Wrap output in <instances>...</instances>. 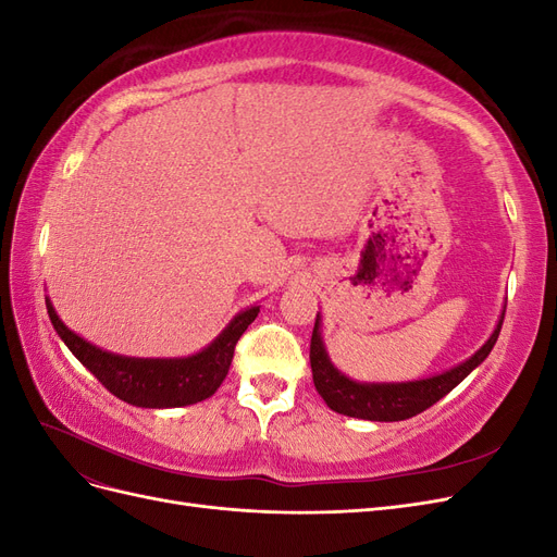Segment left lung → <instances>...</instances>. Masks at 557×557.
<instances>
[{"instance_id": "1", "label": "left lung", "mask_w": 557, "mask_h": 557, "mask_svg": "<svg viewBox=\"0 0 557 557\" xmlns=\"http://www.w3.org/2000/svg\"><path fill=\"white\" fill-rule=\"evenodd\" d=\"M504 323V311L497 320V327L487 336V342L467 358L465 362L455 364L442 374H434L418 381H397V383H367L352 381L336 369L327 356V348L320 334V313L315 315V325L311 334V372L318 395L325 399L327 407L336 413L350 418L376 420V423H395V420H407L420 411L430 409L432 404L446 397L455 385L462 383L474 369L491 356L497 342L499 330Z\"/></svg>"}]
</instances>
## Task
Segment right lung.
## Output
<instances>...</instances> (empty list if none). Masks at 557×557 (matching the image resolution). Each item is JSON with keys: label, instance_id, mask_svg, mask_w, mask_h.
<instances>
[{"label": "right lung", "instance_id": "right-lung-1", "mask_svg": "<svg viewBox=\"0 0 557 557\" xmlns=\"http://www.w3.org/2000/svg\"><path fill=\"white\" fill-rule=\"evenodd\" d=\"M48 318L60 339L76 360L102 383L111 395L132 407L174 409L188 407L211 397L225 381L234 358V346L246 327L258 318L260 307L252 305L234 315L215 339L188 358H127L97 348L66 327L53 301L46 297Z\"/></svg>", "mask_w": 557, "mask_h": 557}]
</instances>
